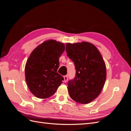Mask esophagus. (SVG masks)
<instances>
[{
  "label": "esophagus",
  "mask_w": 131,
  "mask_h": 131,
  "mask_svg": "<svg viewBox=\"0 0 131 131\" xmlns=\"http://www.w3.org/2000/svg\"><path fill=\"white\" fill-rule=\"evenodd\" d=\"M63 78H64V82H67V81H68V75H65V76L63 77Z\"/></svg>",
  "instance_id": "1"
}]
</instances>
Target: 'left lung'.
<instances>
[{"label":"left lung","instance_id":"1","mask_svg":"<svg viewBox=\"0 0 131 131\" xmlns=\"http://www.w3.org/2000/svg\"><path fill=\"white\" fill-rule=\"evenodd\" d=\"M67 56L74 63L75 78L68 83L70 98L76 102L88 104L96 99L103 88L106 77L105 62L92 43H67Z\"/></svg>","mask_w":131,"mask_h":131}]
</instances>
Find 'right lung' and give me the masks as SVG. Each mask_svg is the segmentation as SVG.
Masks as SVG:
<instances>
[{"mask_svg":"<svg viewBox=\"0 0 131 131\" xmlns=\"http://www.w3.org/2000/svg\"><path fill=\"white\" fill-rule=\"evenodd\" d=\"M65 50L64 43L48 40L31 52L25 66L28 87L35 97L47 98L56 92L63 77L57 73L59 58Z\"/></svg>","mask_w":131,"mask_h":131,"instance_id":"add662e5","label":"right lung"}]
</instances>
